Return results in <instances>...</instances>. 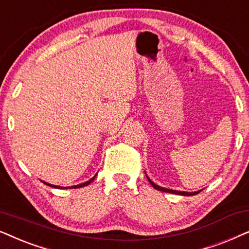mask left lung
Wrapping results in <instances>:
<instances>
[{
    "mask_svg": "<svg viewBox=\"0 0 249 249\" xmlns=\"http://www.w3.org/2000/svg\"><path fill=\"white\" fill-rule=\"evenodd\" d=\"M147 178H148V181L150 182V184L152 185V187H154L155 189H157V190H159V191H164V192H168V194H175V195H181V196H194V195H197V194H199V192L201 191V190H199V191H195V192H185V191H178V190H172V189H166V188H163V187H159V185H157L156 183H154V182H152L150 178H149L148 177H147Z\"/></svg>",
    "mask_w": 249,
    "mask_h": 249,
    "instance_id": "left-lung-1",
    "label": "left lung"
}]
</instances>
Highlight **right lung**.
I'll list each match as a JSON object with an SVG mask.
<instances>
[{"label": "right lung", "instance_id": "right-lung-1", "mask_svg": "<svg viewBox=\"0 0 249 249\" xmlns=\"http://www.w3.org/2000/svg\"><path fill=\"white\" fill-rule=\"evenodd\" d=\"M98 174V173H97ZM97 174L94 175L93 178H90V180L89 181H86V182H84V183H81V184H77V185H72V187H69V189H76V188H82V187H85V185H88V184H90L92 181L94 180V178L97 177ZM43 182V181H42ZM44 183L46 184V185H49V187H52V188H57V189H64L62 187H59V185H53V184H50V183H46V182H44Z\"/></svg>", "mask_w": 249, "mask_h": 249}]
</instances>
